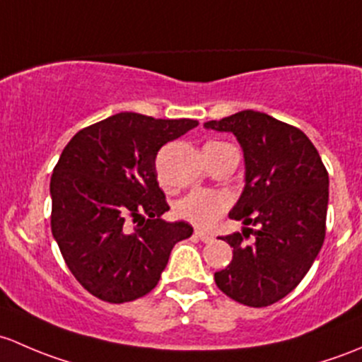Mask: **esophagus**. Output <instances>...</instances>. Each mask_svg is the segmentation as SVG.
Returning <instances> with one entry per match:
<instances>
[{"instance_id":"esophagus-1","label":"esophagus","mask_w":362,"mask_h":362,"mask_svg":"<svg viewBox=\"0 0 362 362\" xmlns=\"http://www.w3.org/2000/svg\"><path fill=\"white\" fill-rule=\"evenodd\" d=\"M195 235H197V237H199V238H200V240H202V242H206V244H207V242H212V238H214V237H212V235H211V233L204 232V230H199V228H197V230H195Z\"/></svg>"}]
</instances>
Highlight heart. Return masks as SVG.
I'll use <instances>...</instances> for the list:
<instances>
[{"label":"heart","instance_id":"b5f03b06","mask_svg":"<svg viewBox=\"0 0 362 362\" xmlns=\"http://www.w3.org/2000/svg\"><path fill=\"white\" fill-rule=\"evenodd\" d=\"M228 204L230 199L225 193L195 189L177 204V214L199 226H211Z\"/></svg>","mask_w":362,"mask_h":362}]
</instances>
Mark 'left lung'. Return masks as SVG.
I'll list each match as a JSON object with an SVG mask.
<instances>
[{"instance_id":"left-lung-1","label":"left lung","mask_w":362,"mask_h":362,"mask_svg":"<svg viewBox=\"0 0 362 362\" xmlns=\"http://www.w3.org/2000/svg\"><path fill=\"white\" fill-rule=\"evenodd\" d=\"M204 127L232 132L245 165L244 189L228 214L244 228L221 238L233 258L214 281L238 303L268 307L300 284L322 247L327 170L300 129L267 113L238 111Z\"/></svg>"}]
</instances>
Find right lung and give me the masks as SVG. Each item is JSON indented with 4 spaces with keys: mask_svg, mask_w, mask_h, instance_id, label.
<instances>
[{
    "mask_svg": "<svg viewBox=\"0 0 362 362\" xmlns=\"http://www.w3.org/2000/svg\"><path fill=\"white\" fill-rule=\"evenodd\" d=\"M197 125L118 113L66 144L50 180L52 235L71 274L99 300L125 303L150 293L174 245L193 233L186 221L162 219L169 206L155 158Z\"/></svg>",
    "mask_w": 362,
    "mask_h": 362,
    "instance_id": "add662e5",
    "label": "right lung"
}]
</instances>
